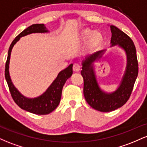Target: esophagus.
Masks as SVG:
<instances>
[{
	"mask_svg": "<svg viewBox=\"0 0 147 147\" xmlns=\"http://www.w3.org/2000/svg\"><path fill=\"white\" fill-rule=\"evenodd\" d=\"M81 69V65L79 63H75L73 65V70L75 72H79Z\"/></svg>",
	"mask_w": 147,
	"mask_h": 147,
	"instance_id": "obj_1",
	"label": "esophagus"
}]
</instances>
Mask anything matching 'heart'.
<instances>
[{"mask_svg":"<svg viewBox=\"0 0 147 147\" xmlns=\"http://www.w3.org/2000/svg\"><path fill=\"white\" fill-rule=\"evenodd\" d=\"M91 36H92L91 37L90 41V46L92 48H97L102 43V36L99 32H95L92 34V31H91L90 30H84L83 32V36L84 38L88 39V38H90Z\"/></svg>","mask_w":147,"mask_h":147,"instance_id":"1","label":"heart"}]
</instances>
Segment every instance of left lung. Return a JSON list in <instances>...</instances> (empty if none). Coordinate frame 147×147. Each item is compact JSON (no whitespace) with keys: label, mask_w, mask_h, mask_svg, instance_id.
<instances>
[{"label":"left lung","mask_w":147,"mask_h":147,"mask_svg":"<svg viewBox=\"0 0 147 147\" xmlns=\"http://www.w3.org/2000/svg\"><path fill=\"white\" fill-rule=\"evenodd\" d=\"M111 46L118 45L126 52V67L119 87L113 92L100 88L94 71L93 63L101 58L105 50L98 51L86 57L81 72L84 78V95L88 104L101 112H111L122 107L129 100L138 75L136 49L131 38L122 30L111 25Z\"/></svg>","instance_id":"8db88e82"}]
</instances>
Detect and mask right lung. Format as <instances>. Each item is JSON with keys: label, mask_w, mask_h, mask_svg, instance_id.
<instances>
[{"label": "right lung", "mask_w": 147, "mask_h": 147, "mask_svg": "<svg viewBox=\"0 0 147 147\" xmlns=\"http://www.w3.org/2000/svg\"><path fill=\"white\" fill-rule=\"evenodd\" d=\"M48 30L44 24H33L23 30L14 38L10 45L8 50V55L5 63V75L7 83L8 84L11 97L17 105L23 110L36 115H47L52 112L58 106L61 97L62 89L63 85L68 78L72 75V65L70 64L68 67L61 70L54 80L51 85L48 87L46 91L41 95L34 98H28L23 96L15 88L11 79L10 78L9 72V64L10 55L14 45L22 36H26L32 33H45Z\"/></svg>", "instance_id": "add662e5"}]
</instances>
